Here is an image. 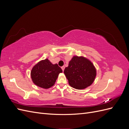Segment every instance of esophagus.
Returning <instances> with one entry per match:
<instances>
[{"instance_id": "obj_1", "label": "esophagus", "mask_w": 129, "mask_h": 129, "mask_svg": "<svg viewBox=\"0 0 129 129\" xmlns=\"http://www.w3.org/2000/svg\"><path fill=\"white\" fill-rule=\"evenodd\" d=\"M64 68H65L64 66H62V67H61V69H62V71H64Z\"/></svg>"}]
</instances>
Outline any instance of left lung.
I'll use <instances>...</instances> for the list:
<instances>
[{
  "label": "left lung",
  "instance_id": "left-lung-1",
  "mask_svg": "<svg viewBox=\"0 0 129 129\" xmlns=\"http://www.w3.org/2000/svg\"><path fill=\"white\" fill-rule=\"evenodd\" d=\"M64 74L71 87L83 89L94 81L96 70L92 62L83 56H74L66 67Z\"/></svg>",
  "mask_w": 129,
  "mask_h": 129
}]
</instances>
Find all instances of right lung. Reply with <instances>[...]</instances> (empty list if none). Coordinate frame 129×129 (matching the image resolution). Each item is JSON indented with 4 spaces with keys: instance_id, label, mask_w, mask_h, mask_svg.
<instances>
[{
    "instance_id": "add662e5",
    "label": "right lung",
    "mask_w": 129,
    "mask_h": 129,
    "mask_svg": "<svg viewBox=\"0 0 129 129\" xmlns=\"http://www.w3.org/2000/svg\"><path fill=\"white\" fill-rule=\"evenodd\" d=\"M62 70L57 64H52L48 58L41 60L33 67L30 72L33 82L44 89L52 87L55 84L58 74Z\"/></svg>"
}]
</instances>
